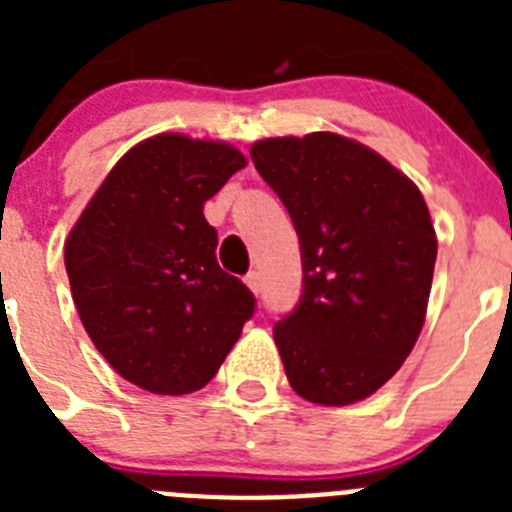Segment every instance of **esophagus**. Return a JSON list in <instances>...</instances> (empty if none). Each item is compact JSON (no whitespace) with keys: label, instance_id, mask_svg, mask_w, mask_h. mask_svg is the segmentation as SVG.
I'll list each match as a JSON object with an SVG mask.
<instances>
[{"label":"esophagus","instance_id":"obj_1","mask_svg":"<svg viewBox=\"0 0 512 512\" xmlns=\"http://www.w3.org/2000/svg\"><path fill=\"white\" fill-rule=\"evenodd\" d=\"M246 284H248V289H251L253 295H259V292H261V274H259V271H248Z\"/></svg>","mask_w":512,"mask_h":512}]
</instances>
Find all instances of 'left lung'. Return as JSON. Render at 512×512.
I'll return each instance as SVG.
<instances>
[{"label": "left lung", "mask_w": 512, "mask_h": 512, "mask_svg": "<svg viewBox=\"0 0 512 512\" xmlns=\"http://www.w3.org/2000/svg\"><path fill=\"white\" fill-rule=\"evenodd\" d=\"M251 158L300 238V302L274 325L289 384L318 405L364 400L423 328L438 251L423 194L336 133L259 140Z\"/></svg>", "instance_id": "obj_1"}]
</instances>
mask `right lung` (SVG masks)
Instances as JSON below:
<instances>
[{
  "instance_id": "obj_1",
  "label": "right lung",
  "mask_w": 512,
  "mask_h": 512,
  "mask_svg": "<svg viewBox=\"0 0 512 512\" xmlns=\"http://www.w3.org/2000/svg\"><path fill=\"white\" fill-rule=\"evenodd\" d=\"M246 166L215 140L164 133L107 174L66 241L79 318L120 377L187 395L217 374L256 297L215 259L202 205Z\"/></svg>"
}]
</instances>
